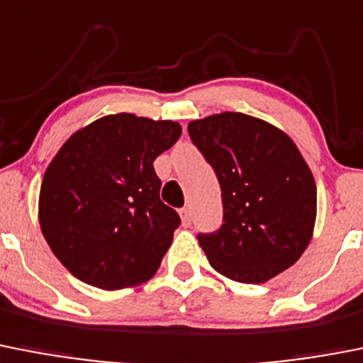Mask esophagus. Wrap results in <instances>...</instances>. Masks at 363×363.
Masks as SVG:
<instances>
[{
	"mask_svg": "<svg viewBox=\"0 0 363 363\" xmlns=\"http://www.w3.org/2000/svg\"><path fill=\"white\" fill-rule=\"evenodd\" d=\"M179 214H182V221H184V225L185 227H189V225H191L192 223V214H191V208H182V211H179Z\"/></svg>",
	"mask_w": 363,
	"mask_h": 363,
	"instance_id": "1",
	"label": "esophagus"
}]
</instances>
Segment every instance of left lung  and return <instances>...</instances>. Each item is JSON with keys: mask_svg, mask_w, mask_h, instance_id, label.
Wrapping results in <instances>:
<instances>
[{"mask_svg": "<svg viewBox=\"0 0 363 363\" xmlns=\"http://www.w3.org/2000/svg\"><path fill=\"white\" fill-rule=\"evenodd\" d=\"M187 129L221 187V227L198 234L212 268L261 284L295 264L313 234L317 185L294 140L268 122L230 111Z\"/></svg>", "mask_w": 363, "mask_h": 363, "instance_id": "8db88e82", "label": "left lung"}]
</instances>
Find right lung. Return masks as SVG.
Returning a JSON list of instances; mask_svg holds the SVG:
<instances>
[{
  "label": "right lung",
  "instance_id": "add662e5",
  "mask_svg": "<svg viewBox=\"0 0 363 363\" xmlns=\"http://www.w3.org/2000/svg\"><path fill=\"white\" fill-rule=\"evenodd\" d=\"M179 135L176 122L118 113L73 133L59 149L43 178L39 223L79 281L121 290L158 270L182 221L160 199L152 162Z\"/></svg>",
  "mask_w": 363,
  "mask_h": 363
}]
</instances>
